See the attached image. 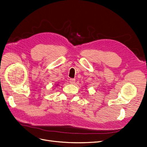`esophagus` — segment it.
Here are the masks:
<instances>
[{
	"instance_id": "obj_1",
	"label": "esophagus",
	"mask_w": 147,
	"mask_h": 147,
	"mask_svg": "<svg viewBox=\"0 0 147 147\" xmlns=\"http://www.w3.org/2000/svg\"><path fill=\"white\" fill-rule=\"evenodd\" d=\"M75 81H76V80L74 79H69V82H70V84H74Z\"/></svg>"
}]
</instances>
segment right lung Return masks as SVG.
Returning <instances> with one entry per match:
<instances>
[{
    "label": "right lung",
    "instance_id": "right-lung-1",
    "mask_svg": "<svg viewBox=\"0 0 147 147\" xmlns=\"http://www.w3.org/2000/svg\"><path fill=\"white\" fill-rule=\"evenodd\" d=\"M56 85V86H57V85H58V84H57V85Z\"/></svg>",
    "mask_w": 147,
    "mask_h": 147
}]
</instances>
